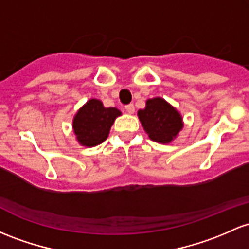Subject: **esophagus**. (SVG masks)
Listing matches in <instances>:
<instances>
[{
    "label": "esophagus",
    "mask_w": 249,
    "mask_h": 249,
    "mask_svg": "<svg viewBox=\"0 0 249 249\" xmlns=\"http://www.w3.org/2000/svg\"><path fill=\"white\" fill-rule=\"evenodd\" d=\"M125 111H126L129 114H132L133 112H135V106H133V104H130V105L125 106Z\"/></svg>",
    "instance_id": "obj_1"
}]
</instances>
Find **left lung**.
I'll use <instances>...</instances> for the list:
<instances>
[{"label": "left lung", "mask_w": 249, "mask_h": 249, "mask_svg": "<svg viewBox=\"0 0 249 249\" xmlns=\"http://www.w3.org/2000/svg\"><path fill=\"white\" fill-rule=\"evenodd\" d=\"M137 114L144 131L156 143H171L184 126L182 114L160 97L147 99L145 107L138 110Z\"/></svg>", "instance_id": "left-lung-1"}]
</instances>
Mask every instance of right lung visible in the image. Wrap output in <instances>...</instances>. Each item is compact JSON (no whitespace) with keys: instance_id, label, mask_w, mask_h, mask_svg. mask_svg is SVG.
Instances as JSON below:
<instances>
[{"instance_id":"obj_1","label":"right lung","mask_w":249,"mask_h":249,"mask_svg":"<svg viewBox=\"0 0 249 249\" xmlns=\"http://www.w3.org/2000/svg\"><path fill=\"white\" fill-rule=\"evenodd\" d=\"M122 112L116 107H105L102 100L92 99L76 111L72 127L75 139L81 146L93 147L108 137L111 126Z\"/></svg>"}]
</instances>
